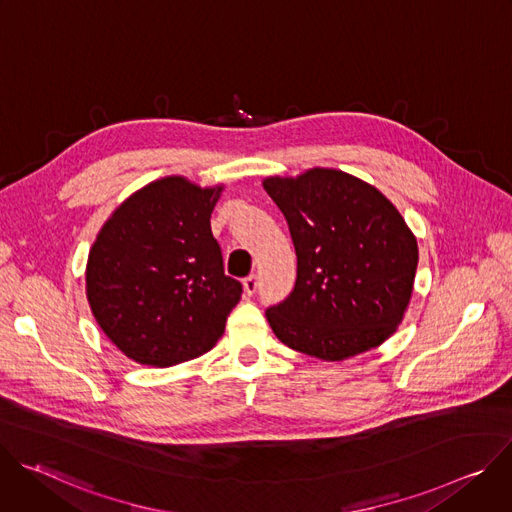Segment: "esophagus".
Instances as JSON below:
<instances>
[{
    "instance_id": "esophagus-1",
    "label": "esophagus",
    "mask_w": 512,
    "mask_h": 512,
    "mask_svg": "<svg viewBox=\"0 0 512 512\" xmlns=\"http://www.w3.org/2000/svg\"><path fill=\"white\" fill-rule=\"evenodd\" d=\"M257 285H259L257 275H249V277H245V279H243V289H245V294H247V296H253V294H255V291H257Z\"/></svg>"
}]
</instances>
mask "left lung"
Wrapping results in <instances>:
<instances>
[{
	"instance_id": "left-lung-1",
	"label": "left lung",
	"mask_w": 512,
	"mask_h": 512,
	"mask_svg": "<svg viewBox=\"0 0 512 512\" xmlns=\"http://www.w3.org/2000/svg\"><path fill=\"white\" fill-rule=\"evenodd\" d=\"M263 188L298 255L294 291L265 312L273 334L330 362L381 346L405 316L419 261L401 212L373 184L334 168L269 176Z\"/></svg>"
}]
</instances>
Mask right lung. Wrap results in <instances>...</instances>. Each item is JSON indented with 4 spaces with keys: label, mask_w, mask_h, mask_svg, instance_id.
Listing matches in <instances>:
<instances>
[{
    "label": "right lung",
    "mask_w": 512,
    "mask_h": 512,
    "mask_svg": "<svg viewBox=\"0 0 512 512\" xmlns=\"http://www.w3.org/2000/svg\"><path fill=\"white\" fill-rule=\"evenodd\" d=\"M223 190L166 176L135 190L101 227L87 259V300L127 358L166 369L223 336L243 291L225 275L210 231Z\"/></svg>",
    "instance_id": "right-lung-1"
}]
</instances>
